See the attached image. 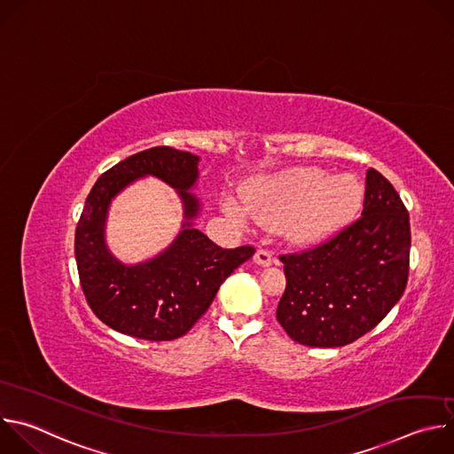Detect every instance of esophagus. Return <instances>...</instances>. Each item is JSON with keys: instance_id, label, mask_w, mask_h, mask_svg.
<instances>
[{"instance_id": "34e87169", "label": "esophagus", "mask_w": 454, "mask_h": 454, "mask_svg": "<svg viewBox=\"0 0 454 454\" xmlns=\"http://www.w3.org/2000/svg\"><path fill=\"white\" fill-rule=\"evenodd\" d=\"M253 261H254V264H258V266L268 268V266L273 264V254H271L268 249H256V253H254V256H253Z\"/></svg>"}]
</instances>
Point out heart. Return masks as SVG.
Returning <instances> with one entry per match:
<instances>
[{
	"mask_svg": "<svg viewBox=\"0 0 454 454\" xmlns=\"http://www.w3.org/2000/svg\"><path fill=\"white\" fill-rule=\"evenodd\" d=\"M363 193V184L350 174L300 168L247 183L242 201L224 198L223 210L239 224L254 219L264 226H280L293 240L314 242L348 223L361 208Z\"/></svg>",
	"mask_w": 454,
	"mask_h": 454,
	"instance_id": "heart-1",
	"label": "heart"
}]
</instances>
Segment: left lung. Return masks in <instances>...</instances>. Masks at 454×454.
Listing matches in <instances>:
<instances>
[{"label":"left lung","mask_w":454,"mask_h":454,"mask_svg":"<svg viewBox=\"0 0 454 454\" xmlns=\"http://www.w3.org/2000/svg\"><path fill=\"white\" fill-rule=\"evenodd\" d=\"M410 215L380 172H366L361 217L312 249L282 254L277 319L300 345L345 347L401 300L410 271Z\"/></svg>","instance_id":"left-lung-1"}]
</instances>
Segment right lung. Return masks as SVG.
<instances>
[{"label": "right lung", "instance_id": "right-lung-1", "mask_svg": "<svg viewBox=\"0 0 454 454\" xmlns=\"http://www.w3.org/2000/svg\"><path fill=\"white\" fill-rule=\"evenodd\" d=\"M200 156L153 147L111 167L93 184L75 231V258L91 310L107 327L149 341L186 334L214 301L221 284L253 256L251 246L223 249L193 228L201 201L190 192L200 177ZM172 185L184 203V230L154 259L123 265L108 251L105 219L110 201L140 176Z\"/></svg>", "mask_w": 454, "mask_h": 454}]
</instances>
